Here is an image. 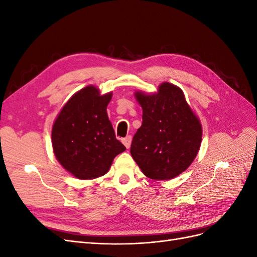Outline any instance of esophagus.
I'll return each mask as SVG.
<instances>
[{
    "label": "esophagus",
    "mask_w": 257,
    "mask_h": 257,
    "mask_svg": "<svg viewBox=\"0 0 257 257\" xmlns=\"http://www.w3.org/2000/svg\"><path fill=\"white\" fill-rule=\"evenodd\" d=\"M122 143L128 149V148L131 147V143H132V136H126L125 138H122Z\"/></svg>",
    "instance_id": "esophagus-1"
}]
</instances>
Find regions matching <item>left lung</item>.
Returning <instances> with one entry per match:
<instances>
[{
  "instance_id": "1",
  "label": "left lung",
  "mask_w": 257,
  "mask_h": 257,
  "mask_svg": "<svg viewBox=\"0 0 257 257\" xmlns=\"http://www.w3.org/2000/svg\"><path fill=\"white\" fill-rule=\"evenodd\" d=\"M143 123L131 145V154L145 176L169 180L183 173L196 158L201 144V124L186 103L182 90L163 82L158 93L137 91Z\"/></svg>"
}]
</instances>
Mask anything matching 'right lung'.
Here are the masks:
<instances>
[{
    "label": "right lung",
    "instance_id": "right-lung-1",
    "mask_svg": "<svg viewBox=\"0 0 257 257\" xmlns=\"http://www.w3.org/2000/svg\"><path fill=\"white\" fill-rule=\"evenodd\" d=\"M112 93L100 95L88 85L67 100L52 126V148L60 164L78 179H94L109 170L113 159L125 151L115 138L107 106Z\"/></svg>",
    "mask_w": 257,
    "mask_h": 257
}]
</instances>
